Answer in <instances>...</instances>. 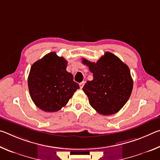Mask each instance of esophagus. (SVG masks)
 I'll use <instances>...</instances> for the list:
<instances>
[{"mask_svg": "<svg viewBox=\"0 0 160 160\" xmlns=\"http://www.w3.org/2000/svg\"><path fill=\"white\" fill-rule=\"evenodd\" d=\"M85 81H82V82H80L79 85H80V89H82L83 87H84V85H85Z\"/></svg>", "mask_w": 160, "mask_h": 160, "instance_id": "34e87169", "label": "esophagus"}]
</instances>
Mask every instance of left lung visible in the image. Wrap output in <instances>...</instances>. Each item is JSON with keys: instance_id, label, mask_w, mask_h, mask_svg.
Returning a JSON list of instances; mask_svg holds the SVG:
<instances>
[{"instance_id": "obj_1", "label": "left lung", "mask_w": 160, "mask_h": 160, "mask_svg": "<svg viewBox=\"0 0 160 160\" xmlns=\"http://www.w3.org/2000/svg\"><path fill=\"white\" fill-rule=\"evenodd\" d=\"M82 63L93 73L82 90L91 107L100 114L108 116L121 109L131 96L133 81L128 66L110 52H106L96 63L82 58Z\"/></svg>"}]
</instances>
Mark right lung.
<instances>
[{"mask_svg":"<svg viewBox=\"0 0 160 160\" xmlns=\"http://www.w3.org/2000/svg\"><path fill=\"white\" fill-rule=\"evenodd\" d=\"M67 61L51 52L32 65L28 77L30 97L35 105L47 112L60 110L80 86L66 70Z\"/></svg>","mask_w":160,"mask_h":160,"instance_id":"1","label":"right lung"}]
</instances>
